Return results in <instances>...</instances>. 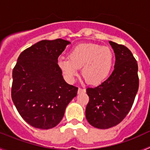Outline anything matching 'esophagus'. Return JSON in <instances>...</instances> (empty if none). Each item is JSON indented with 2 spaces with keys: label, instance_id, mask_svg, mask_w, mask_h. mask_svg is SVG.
<instances>
[{
  "label": "esophagus",
  "instance_id": "1",
  "mask_svg": "<svg viewBox=\"0 0 150 150\" xmlns=\"http://www.w3.org/2000/svg\"><path fill=\"white\" fill-rule=\"evenodd\" d=\"M85 92H86V89H85V88H79V89H78V94L85 93Z\"/></svg>",
  "mask_w": 150,
  "mask_h": 150
}]
</instances>
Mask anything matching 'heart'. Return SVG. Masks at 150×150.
Masks as SVG:
<instances>
[{
  "label": "heart",
  "instance_id": "obj_1",
  "mask_svg": "<svg viewBox=\"0 0 150 150\" xmlns=\"http://www.w3.org/2000/svg\"><path fill=\"white\" fill-rule=\"evenodd\" d=\"M68 59L60 58L58 65L66 79L74 82L79 76V68L89 84L99 85L109 76L113 63L112 52L95 43H81L70 50Z\"/></svg>",
  "mask_w": 150,
  "mask_h": 150
}]
</instances>
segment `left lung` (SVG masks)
Returning <instances> with one entry per match:
<instances>
[{"label":"left lung","mask_w":150,"mask_h":150,"mask_svg":"<svg viewBox=\"0 0 150 150\" xmlns=\"http://www.w3.org/2000/svg\"><path fill=\"white\" fill-rule=\"evenodd\" d=\"M114 51V70L98 86L86 88L89 101L86 109L92 126L107 129L120 124L132 108L139 87L136 59L126 46L109 41Z\"/></svg>","instance_id":"8db88e82"}]
</instances>
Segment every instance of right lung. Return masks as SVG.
Listing matches in <instances>:
<instances>
[{
	"label": "right lung",
	"mask_w": 150,
	"mask_h": 150,
	"mask_svg": "<svg viewBox=\"0 0 150 150\" xmlns=\"http://www.w3.org/2000/svg\"><path fill=\"white\" fill-rule=\"evenodd\" d=\"M70 42L41 40L24 50L13 71L11 96L23 120L40 129L55 127L78 88L64 81L58 58Z\"/></svg>",
	"instance_id": "obj_1"
}]
</instances>
